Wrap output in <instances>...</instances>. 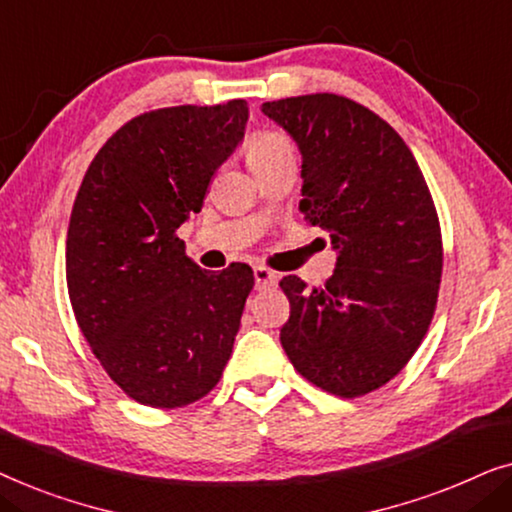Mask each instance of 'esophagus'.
Segmentation results:
<instances>
[{
	"label": "esophagus",
	"instance_id": "34e87169",
	"mask_svg": "<svg viewBox=\"0 0 512 512\" xmlns=\"http://www.w3.org/2000/svg\"><path fill=\"white\" fill-rule=\"evenodd\" d=\"M254 279H256V289L261 291V289H270V286H277L279 275L277 272H272L270 268H265V265H256Z\"/></svg>",
	"mask_w": 512,
	"mask_h": 512
}]
</instances>
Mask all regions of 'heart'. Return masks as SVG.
Returning <instances> with one entry per match:
<instances>
[{
	"mask_svg": "<svg viewBox=\"0 0 512 512\" xmlns=\"http://www.w3.org/2000/svg\"><path fill=\"white\" fill-rule=\"evenodd\" d=\"M282 153H291V144L289 139L279 132L272 130H261L256 135L249 137L247 142V160L251 167H256L258 163H265V160L282 156Z\"/></svg>",
	"mask_w": 512,
	"mask_h": 512,
	"instance_id": "b5f03b06",
	"label": "heart"
}]
</instances>
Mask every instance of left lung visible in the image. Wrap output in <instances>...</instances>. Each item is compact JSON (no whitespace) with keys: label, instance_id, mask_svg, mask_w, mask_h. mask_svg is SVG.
Returning <instances> with one entry per match:
<instances>
[{"label":"left lung","instance_id":"1","mask_svg":"<svg viewBox=\"0 0 512 512\" xmlns=\"http://www.w3.org/2000/svg\"><path fill=\"white\" fill-rule=\"evenodd\" d=\"M261 111L298 144L300 212L338 251L324 286L279 282L291 303L279 340L328 394H370L401 373L436 310L443 240L429 186L401 135L359 102L317 93Z\"/></svg>","mask_w":512,"mask_h":512}]
</instances>
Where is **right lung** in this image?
I'll use <instances>...</instances> for the list:
<instances>
[{
    "mask_svg": "<svg viewBox=\"0 0 512 512\" xmlns=\"http://www.w3.org/2000/svg\"><path fill=\"white\" fill-rule=\"evenodd\" d=\"M249 107H167L107 139L76 193L67 289L83 338L137 403L181 408L221 380L254 272H209L186 256L181 223L244 137Z\"/></svg>",
    "mask_w": 512,
    "mask_h": 512,
    "instance_id": "add662e5",
    "label": "right lung"
}]
</instances>
